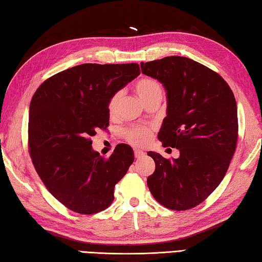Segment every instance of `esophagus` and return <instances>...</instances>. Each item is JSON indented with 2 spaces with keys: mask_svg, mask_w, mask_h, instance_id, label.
Segmentation results:
<instances>
[{
  "mask_svg": "<svg viewBox=\"0 0 262 262\" xmlns=\"http://www.w3.org/2000/svg\"><path fill=\"white\" fill-rule=\"evenodd\" d=\"M134 154H135V158H136V159H140V158H143L144 155H145V152L141 151V149H135Z\"/></svg>",
  "mask_w": 262,
  "mask_h": 262,
  "instance_id": "esophagus-1",
  "label": "esophagus"
}]
</instances>
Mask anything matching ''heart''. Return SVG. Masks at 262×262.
Here are the masks:
<instances>
[{
  "instance_id": "b5f03b06",
  "label": "heart",
  "mask_w": 262,
  "mask_h": 262,
  "mask_svg": "<svg viewBox=\"0 0 262 262\" xmlns=\"http://www.w3.org/2000/svg\"><path fill=\"white\" fill-rule=\"evenodd\" d=\"M134 89L137 96L141 98L145 105L153 101L161 102L162 100L163 88L158 80L152 79V77H142L135 83ZM121 97L122 91H117L110 97L108 101V113L110 115L116 114ZM122 136L132 145L143 146L151 138L152 129L145 126H130L122 130Z\"/></svg>"
}]
</instances>
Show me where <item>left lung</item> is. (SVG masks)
I'll list each match as a JSON object with an SVG mask.
<instances>
[{"mask_svg":"<svg viewBox=\"0 0 262 262\" xmlns=\"http://www.w3.org/2000/svg\"><path fill=\"white\" fill-rule=\"evenodd\" d=\"M141 69L166 91L159 140L180 152L172 160L147 153L155 162L148 189L166 208L190 209L219 187L229 169L237 142L234 94L220 74L187 57L142 62Z\"/></svg>","mask_w":262,"mask_h":262,"instance_id":"left-lung-1","label":"left lung"}]
</instances>
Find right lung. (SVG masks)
<instances>
[{"mask_svg":"<svg viewBox=\"0 0 262 262\" xmlns=\"http://www.w3.org/2000/svg\"><path fill=\"white\" fill-rule=\"evenodd\" d=\"M140 74L136 63L81 64L49 77L33 94L28 128L33 166L48 191L75 213L108 208L116 183L134 162L127 144L105 159L90 137L109 125L110 97Z\"/></svg>","mask_w":262,"mask_h":262,"instance_id":"1","label":"right lung"}]
</instances>
